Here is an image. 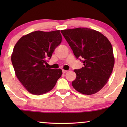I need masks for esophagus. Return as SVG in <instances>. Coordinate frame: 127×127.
<instances>
[{"instance_id":"1","label":"esophagus","mask_w":127,"mask_h":127,"mask_svg":"<svg viewBox=\"0 0 127 127\" xmlns=\"http://www.w3.org/2000/svg\"><path fill=\"white\" fill-rule=\"evenodd\" d=\"M67 72V71L66 70H62V73H66Z\"/></svg>"}]
</instances>
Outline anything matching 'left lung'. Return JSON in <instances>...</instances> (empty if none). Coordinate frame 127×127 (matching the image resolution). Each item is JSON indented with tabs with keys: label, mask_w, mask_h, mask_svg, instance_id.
<instances>
[{
	"label": "left lung",
	"mask_w": 127,
	"mask_h": 127,
	"mask_svg": "<svg viewBox=\"0 0 127 127\" xmlns=\"http://www.w3.org/2000/svg\"><path fill=\"white\" fill-rule=\"evenodd\" d=\"M61 32L76 58L84 65L82 68L74 70L76 78L72 81L73 88L88 95L98 92L106 84L113 69L114 58L110 42L103 34L90 28Z\"/></svg>",
	"instance_id": "left-lung-1"
}]
</instances>
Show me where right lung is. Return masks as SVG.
<instances>
[{"label": "right lung", "mask_w": 127, "mask_h": 127, "mask_svg": "<svg viewBox=\"0 0 127 127\" xmlns=\"http://www.w3.org/2000/svg\"><path fill=\"white\" fill-rule=\"evenodd\" d=\"M61 41L60 31H37L22 36L15 45L12 64L18 79L30 93L41 95L51 91L61 77V69L46 65Z\"/></svg>", "instance_id": "1"}]
</instances>
